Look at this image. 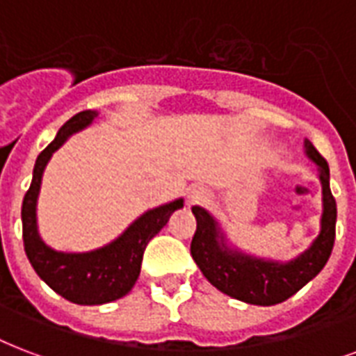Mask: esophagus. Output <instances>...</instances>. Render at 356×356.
I'll use <instances>...</instances> for the list:
<instances>
[{"label": "esophagus", "instance_id": "obj_1", "mask_svg": "<svg viewBox=\"0 0 356 356\" xmlns=\"http://www.w3.org/2000/svg\"><path fill=\"white\" fill-rule=\"evenodd\" d=\"M208 189L207 188H191L188 193V204H199V202H204L208 199Z\"/></svg>", "mask_w": 356, "mask_h": 356}]
</instances>
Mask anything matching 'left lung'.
Returning <instances> with one entry per match:
<instances>
[{
    "mask_svg": "<svg viewBox=\"0 0 356 356\" xmlns=\"http://www.w3.org/2000/svg\"><path fill=\"white\" fill-rule=\"evenodd\" d=\"M306 156L317 165L323 186L321 231L308 250L291 261L253 257L229 244L218 219L200 207H193L197 231L191 240V257L208 282L221 293L255 306H274L312 282L327 264L336 238V200L330 191L328 163L309 140H304Z\"/></svg>",
    "mask_w": 356,
    "mask_h": 356,
    "instance_id": "8db88e82",
    "label": "left lung"
}]
</instances>
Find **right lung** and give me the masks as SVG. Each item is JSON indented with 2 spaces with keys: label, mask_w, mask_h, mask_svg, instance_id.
I'll list each match as a JSON object with an SVG mask.
<instances>
[{
  "label": "right lung",
  "mask_w": 356,
  "mask_h": 356,
  "mask_svg": "<svg viewBox=\"0 0 356 356\" xmlns=\"http://www.w3.org/2000/svg\"><path fill=\"white\" fill-rule=\"evenodd\" d=\"M97 116V111H82L61 125L54 140L37 157L31 186L22 202L24 250L29 263L50 289L80 306L106 304L127 295L138 280L148 242L167 225L172 212L184 208V199L152 208L135 219L111 244L84 253L56 251L42 242L37 227V199L44 167L67 138L86 129Z\"/></svg>",
  "instance_id": "1"
}]
</instances>
